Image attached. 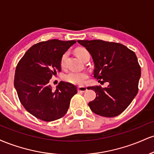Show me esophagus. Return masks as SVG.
Segmentation results:
<instances>
[{
  "instance_id": "obj_1",
  "label": "esophagus",
  "mask_w": 154,
  "mask_h": 154,
  "mask_svg": "<svg viewBox=\"0 0 154 154\" xmlns=\"http://www.w3.org/2000/svg\"><path fill=\"white\" fill-rule=\"evenodd\" d=\"M87 90H88L87 88L84 87V86H82V87H78V88H77V91H78V92H82V93H83V92H85Z\"/></svg>"
}]
</instances>
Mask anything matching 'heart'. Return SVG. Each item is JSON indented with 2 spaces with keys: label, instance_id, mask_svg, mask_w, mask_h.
<instances>
[{
  "label": "heart",
  "instance_id": "b5f03b06",
  "mask_svg": "<svg viewBox=\"0 0 154 154\" xmlns=\"http://www.w3.org/2000/svg\"><path fill=\"white\" fill-rule=\"evenodd\" d=\"M76 54L78 56L79 59L81 60L84 59L87 56H90L89 52L85 48H79L76 51ZM67 57V54L65 53L63 55L61 59V65L63 67L65 66L66 63V59ZM88 78V74L87 72H75L71 71L66 73L64 76V79L67 82L71 83L72 85H83Z\"/></svg>",
  "mask_w": 154,
  "mask_h": 154
}]
</instances>
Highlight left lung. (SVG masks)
Wrapping results in <instances>:
<instances>
[{"instance_id":"8db88e82","label":"left lung","mask_w":154,"mask_h":154,"mask_svg":"<svg viewBox=\"0 0 154 154\" xmlns=\"http://www.w3.org/2000/svg\"><path fill=\"white\" fill-rule=\"evenodd\" d=\"M87 49L94 62L93 75L107 88L88 87L96 93L88 106L98 115L114 117L122 113L138 92L141 69L133 51L122 44L101 40H77Z\"/></svg>"}]
</instances>
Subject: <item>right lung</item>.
<instances>
[{
  "label": "right lung",
  "instance_id": "1",
  "mask_svg": "<svg viewBox=\"0 0 154 154\" xmlns=\"http://www.w3.org/2000/svg\"><path fill=\"white\" fill-rule=\"evenodd\" d=\"M75 40H49L32 45L17 64L14 87L24 109L45 122L63 117L71 98L77 93L76 86L61 81L56 91L48 84L56 72H61V59Z\"/></svg>",
  "mask_w": 154,
  "mask_h": 154
}]
</instances>
